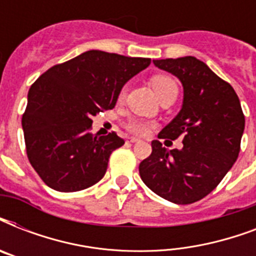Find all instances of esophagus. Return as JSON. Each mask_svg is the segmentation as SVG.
<instances>
[{"label":"esophagus","instance_id":"1","mask_svg":"<svg viewBox=\"0 0 256 256\" xmlns=\"http://www.w3.org/2000/svg\"><path fill=\"white\" fill-rule=\"evenodd\" d=\"M138 140H140V138H136V136H130V138H128V142H132V144H136Z\"/></svg>","mask_w":256,"mask_h":256}]
</instances>
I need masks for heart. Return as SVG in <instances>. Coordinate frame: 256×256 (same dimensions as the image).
Wrapping results in <instances>:
<instances>
[{
    "mask_svg": "<svg viewBox=\"0 0 256 256\" xmlns=\"http://www.w3.org/2000/svg\"><path fill=\"white\" fill-rule=\"evenodd\" d=\"M152 85L156 90V92L158 94V96H160L164 92H168V90H172V88H176V84L172 78L168 77V76H156V77L152 80ZM124 96V92L122 90L120 94V96ZM126 128H128L130 132H134V134H138V136H144L148 132L150 128V124L146 122V120H130L126 124Z\"/></svg>",
    "mask_w": 256,
    "mask_h": 256,
    "instance_id": "heart-1",
    "label": "heart"
}]
</instances>
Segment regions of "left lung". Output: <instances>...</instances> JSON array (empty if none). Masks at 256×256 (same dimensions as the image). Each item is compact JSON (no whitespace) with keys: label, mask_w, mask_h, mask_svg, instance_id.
Masks as SVG:
<instances>
[{"label":"left lung","mask_w":256,"mask_h":256,"mask_svg":"<svg viewBox=\"0 0 256 256\" xmlns=\"http://www.w3.org/2000/svg\"><path fill=\"white\" fill-rule=\"evenodd\" d=\"M154 65L182 82L183 104L158 138L183 136V148L152 152L140 164L144 183L166 200L190 204L208 195L224 178L240 152L244 116L236 92L195 57L154 60Z\"/></svg>","instance_id":"1"}]
</instances>
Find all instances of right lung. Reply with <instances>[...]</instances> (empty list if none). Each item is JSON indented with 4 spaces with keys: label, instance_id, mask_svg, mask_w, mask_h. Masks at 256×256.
<instances>
[{
    "label": "right lung",
    "instance_id": "1",
    "mask_svg": "<svg viewBox=\"0 0 256 256\" xmlns=\"http://www.w3.org/2000/svg\"><path fill=\"white\" fill-rule=\"evenodd\" d=\"M150 62L88 50L50 68L30 86L22 116L26 154L50 188L80 191L104 178L110 154L124 140L116 132L92 134V116L114 108L124 84Z\"/></svg>",
    "mask_w": 256,
    "mask_h": 256
}]
</instances>
